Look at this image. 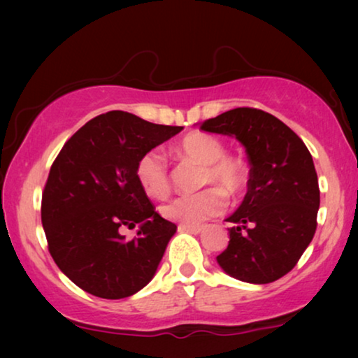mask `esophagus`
<instances>
[{"instance_id": "obj_1", "label": "esophagus", "mask_w": 358, "mask_h": 358, "mask_svg": "<svg viewBox=\"0 0 358 358\" xmlns=\"http://www.w3.org/2000/svg\"><path fill=\"white\" fill-rule=\"evenodd\" d=\"M202 227H189V224H179V231L190 233V234H199L202 233Z\"/></svg>"}]
</instances>
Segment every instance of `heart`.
I'll return each instance as SVG.
<instances>
[{
  "label": "heart",
  "instance_id": "heart-1",
  "mask_svg": "<svg viewBox=\"0 0 358 358\" xmlns=\"http://www.w3.org/2000/svg\"><path fill=\"white\" fill-rule=\"evenodd\" d=\"M174 151L178 158L195 161L203 166L200 184L213 185V187L197 194L179 195L161 205L159 212L166 220L195 227L203 220L222 212L224 207L223 194L227 197H238L246 187V166L239 158L224 155L227 153L224 143L215 135L194 131L185 135L176 145ZM135 174L141 189L150 197L163 199L168 195L171 189L168 163L158 150H151L141 156L136 163ZM215 187L217 189H215Z\"/></svg>",
  "mask_w": 358,
  "mask_h": 358
}]
</instances>
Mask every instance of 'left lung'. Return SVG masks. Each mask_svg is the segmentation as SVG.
Wrapping results in <instances>:
<instances>
[{
    "mask_svg": "<svg viewBox=\"0 0 358 358\" xmlns=\"http://www.w3.org/2000/svg\"><path fill=\"white\" fill-rule=\"evenodd\" d=\"M200 129L234 136L246 148L248 192L227 218L228 248L217 257L229 277L271 283L296 266L316 231L320 185L300 136L267 112L238 107Z\"/></svg>",
    "mask_w": 358,
    "mask_h": 358,
    "instance_id": "8db88e82",
    "label": "left lung"
}]
</instances>
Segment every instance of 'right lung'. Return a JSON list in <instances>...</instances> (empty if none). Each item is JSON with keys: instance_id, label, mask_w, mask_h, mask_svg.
Wrapping results in <instances>:
<instances>
[{"instance_id": "right-lung-1", "label": "right lung", "mask_w": 358, "mask_h": 358, "mask_svg": "<svg viewBox=\"0 0 358 358\" xmlns=\"http://www.w3.org/2000/svg\"><path fill=\"white\" fill-rule=\"evenodd\" d=\"M180 130L110 110L83 125L53 161L42 227L58 268L85 292L119 300L155 277L178 227L155 212L135 169ZM124 226L139 227L134 240L120 234Z\"/></svg>"}]
</instances>
